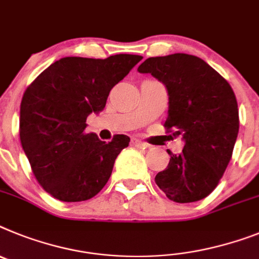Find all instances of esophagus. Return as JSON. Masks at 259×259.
I'll return each instance as SVG.
<instances>
[{"label": "esophagus", "instance_id": "esophagus-1", "mask_svg": "<svg viewBox=\"0 0 259 259\" xmlns=\"http://www.w3.org/2000/svg\"><path fill=\"white\" fill-rule=\"evenodd\" d=\"M131 144L134 145V147L136 148H140V149H145V148H149V145L145 144V143H143V141H140L139 139H131Z\"/></svg>", "mask_w": 259, "mask_h": 259}]
</instances>
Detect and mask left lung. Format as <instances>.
Masks as SVG:
<instances>
[{
  "mask_svg": "<svg viewBox=\"0 0 259 259\" xmlns=\"http://www.w3.org/2000/svg\"><path fill=\"white\" fill-rule=\"evenodd\" d=\"M165 85L167 132L182 135V153L170 156L157 174V186L177 203L208 196L232 158L238 135V107L231 85L204 60L193 55L149 57L138 68Z\"/></svg>",
  "mask_w": 259,
  "mask_h": 259,
  "instance_id": "1",
  "label": "left lung"
}]
</instances>
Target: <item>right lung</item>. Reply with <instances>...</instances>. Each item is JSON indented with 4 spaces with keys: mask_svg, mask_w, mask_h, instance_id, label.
I'll return each mask as SVG.
<instances>
[{
    "mask_svg": "<svg viewBox=\"0 0 259 259\" xmlns=\"http://www.w3.org/2000/svg\"><path fill=\"white\" fill-rule=\"evenodd\" d=\"M143 57L114 55L107 59L63 57L36 77L23 94L19 138L35 178L63 202L96 196L111 176L125 135L110 143L88 134L86 118L106 106L110 90Z\"/></svg>",
    "mask_w": 259,
    "mask_h": 259,
    "instance_id": "right-lung-1",
    "label": "right lung"
}]
</instances>
